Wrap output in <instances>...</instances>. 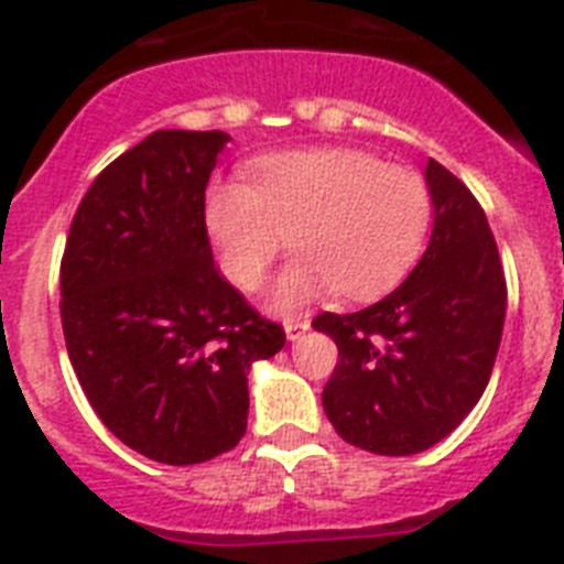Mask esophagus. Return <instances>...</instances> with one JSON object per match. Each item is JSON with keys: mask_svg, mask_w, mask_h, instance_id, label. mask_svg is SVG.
Here are the masks:
<instances>
[{"mask_svg": "<svg viewBox=\"0 0 564 564\" xmlns=\"http://www.w3.org/2000/svg\"><path fill=\"white\" fill-rule=\"evenodd\" d=\"M308 328H311L308 319H300V323H288L285 334H288V339H291V343H296V339L305 337V332H308Z\"/></svg>", "mask_w": 564, "mask_h": 564, "instance_id": "obj_1", "label": "esophagus"}]
</instances>
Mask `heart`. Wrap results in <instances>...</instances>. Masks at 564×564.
Listing matches in <instances>:
<instances>
[{
    "label": "heart",
    "instance_id": "1",
    "mask_svg": "<svg viewBox=\"0 0 564 564\" xmlns=\"http://www.w3.org/2000/svg\"><path fill=\"white\" fill-rule=\"evenodd\" d=\"M426 181L357 149H311L264 158L248 187L221 184L207 198V227L232 285L259 291L282 239L293 262L271 308L300 314L325 293L366 300L415 262L430 227Z\"/></svg>",
    "mask_w": 564,
    "mask_h": 564
}]
</instances>
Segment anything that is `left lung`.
<instances>
[{
    "instance_id": "left-lung-1",
    "label": "left lung",
    "mask_w": 564,
    "mask_h": 564,
    "mask_svg": "<svg viewBox=\"0 0 564 564\" xmlns=\"http://www.w3.org/2000/svg\"><path fill=\"white\" fill-rule=\"evenodd\" d=\"M426 184L435 225L406 282L369 308L314 319L339 348L325 415L339 438L377 455L444 441L490 383L505 328L507 282L481 204L432 158Z\"/></svg>"
}]
</instances>
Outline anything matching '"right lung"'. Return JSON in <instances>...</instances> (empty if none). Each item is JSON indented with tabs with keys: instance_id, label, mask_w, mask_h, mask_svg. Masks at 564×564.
<instances>
[{
	"instance_id": "1",
	"label": "right lung",
	"mask_w": 564,
	"mask_h": 564,
	"mask_svg": "<svg viewBox=\"0 0 564 564\" xmlns=\"http://www.w3.org/2000/svg\"><path fill=\"white\" fill-rule=\"evenodd\" d=\"M225 132L161 129L83 195L59 264L65 348L115 438L172 467L248 430V371L285 346L218 273L204 189Z\"/></svg>"
}]
</instances>
